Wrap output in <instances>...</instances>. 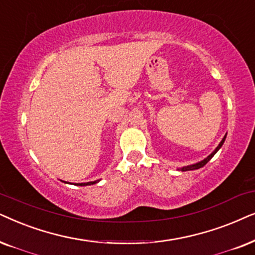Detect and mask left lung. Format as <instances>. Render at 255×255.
I'll use <instances>...</instances> for the list:
<instances>
[{
  "label": "left lung",
  "mask_w": 255,
  "mask_h": 255,
  "mask_svg": "<svg viewBox=\"0 0 255 255\" xmlns=\"http://www.w3.org/2000/svg\"><path fill=\"white\" fill-rule=\"evenodd\" d=\"M225 138H226V135H225V136H224V138H223V140H222V142H220V143H219V145H218V147H217V148H216V150H215V151H213L211 155H209V156H208V157H206L205 159H203V161H201V162H198V163H196V164H192V165H188V167H183V168L181 169V170H182V171L196 170V169H199V168L204 167V165L206 164V163H208V162L210 161V159H211V158L213 157V156H215V154H216V152L219 150V149H220V147H222V145H223V143H224V141H225Z\"/></svg>",
  "instance_id": "left-lung-1"
}]
</instances>
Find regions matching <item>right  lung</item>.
Listing matches in <instances>:
<instances>
[{"label":"right lung","mask_w":255,"mask_h":255,"mask_svg":"<svg viewBox=\"0 0 255 255\" xmlns=\"http://www.w3.org/2000/svg\"><path fill=\"white\" fill-rule=\"evenodd\" d=\"M99 181H94V182H87V183H79L78 185H91V184H96V183H98Z\"/></svg>","instance_id":"right-lung-1"}]
</instances>
